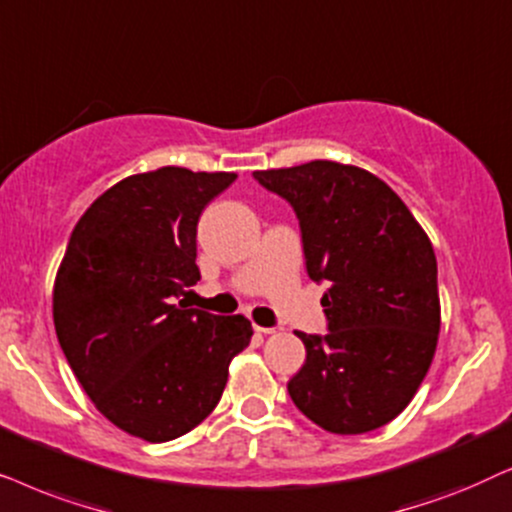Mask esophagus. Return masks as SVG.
I'll list each match as a JSON object with an SVG mask.
<instances>
[{
  "mask_svg": "<svg viewBox=\"0 0 512 512\" xmlns=\"http://www.w3.org/2000/svg\"><path fill=\"white\" fill-rule=\"evenodd\" d=\"M257 332H262V335H276L278 327H262V325H255Z\"/></svg>",
  "mask_w": 512,
  "mask_h": 512,
  "instance_id": "34e87169",
  "label": "esophagus"
}]
</instances>
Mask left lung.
<instances>
[{
    "label": "left lung",
    "instance_id": "obj_1",
    "mask_svg": "<svg viewBox=\"0 0 512 512\" xmlns=\"http://www.w3.org/2000/svg\"><path fill=\"white\" fill-rule=\"evenodd\" d=\"M255 177L295 208L306 271L330 283L320 299L330 332H297L306 360L288 381L292 403L337 435L388 424L412 403L438 346L431 238L365 168L316 159Z\"/></svg>",
    "mask_w": 512,
    "mask_h": 512
}]
</instances>
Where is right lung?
I'll return each mask as SVG.
<instances>
[{"label":"right lung","mask_w":512,"mask_h":512,"mask_svg":"<svg viewBox=\"0 0 512 512\" xmlns=\"http://www.w3.org/2000/svg\"><path fill=\"white\" fill-rule=\"evenodd\" d=\"M236 173L128 175L79 217L53 283L67 363L102 417L147 442L180 438L220 403L248 318L173 304L201 281L196 224Z\"/></svg>","instance_id":"1"}]
</instances>
